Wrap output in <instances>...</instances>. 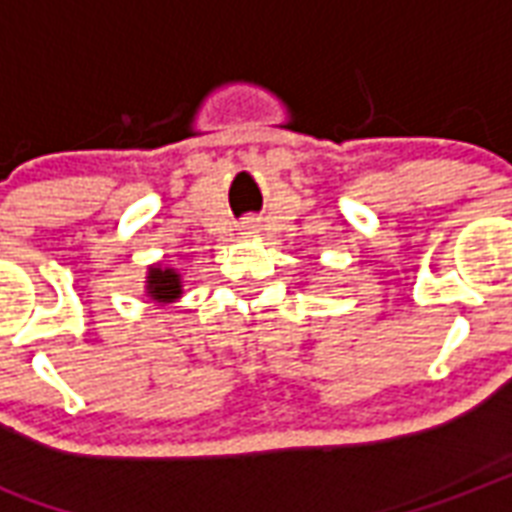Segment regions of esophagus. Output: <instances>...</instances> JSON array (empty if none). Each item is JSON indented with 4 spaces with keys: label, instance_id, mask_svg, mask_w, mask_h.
I'll return each instance as SVG.
<instances>
[{
    "label": "esophagus",
    "instance_id": "obj_1",
    "mask_svg": "<svg viewBox=\"0 0 512 512\" xmlns=\"http://www.w3.org/2000/svg\"><path fill=\"white\" fill-rule=\"evenodd\" d=\"M244 230H255V222H246Z\"/></svg>",
    "mask_w": 512,
    "mask_h": 512
}]
</instances>
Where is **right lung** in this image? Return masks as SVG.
Wrapping results in <instances>:
<instances>
[{
	"label": "right lung",
	"mask_w": 512,
	"mask_h": 512,
	"mask_svg": "<svg viewBox=\"0 0 512 512\" xmlns=\"http://www.w3.org/2000/svg\"><path fill=\"white\" fill-rule=\"evenodd\" d=\"M146 293L157 304H173L176 298H181V276L173 268L151 266L146 276Z\"/></svg>",
	"instance_id": "add662e5"
}]
</instances>
